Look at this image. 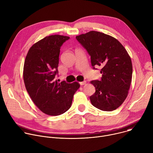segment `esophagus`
Wrapping results in <instances>:
<instances>
[{"label":"esophagus","mask_w":153,"mask_h":153,"mask_svg":"<svg viewBox=\"0 0 153 153\" xmlns=\"http://www.w3.org/2000/svg\"><path fill=\"white\" fill-rule=\"evenodd\" d=\"M79 83H80V85H85V84L86 83V82L85 80V81H83V82H79Z\"/></svg>","instance_id":"1"}]
</instances>
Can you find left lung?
Wrapping results in <instances>:
<instances>
[{"label": "left lung", "mask_w": 153, "mask_h": 153, "mask_svg": "<svg viewBox=\"0 0 153 153\" xmlns=\"http://www.w3.org/2000/svg\"><path fill=\"white\" fill-rule=\"evenodd\" d=\"M91 56L93 68L99 66L102 77L91 83L95 92L90 97L92 105L103 111L119 108L127 98L132 78V63L124 47L115 38L90 31L76 36Z\"/></svg>", "instance_id": "obj_1"}]
</instances>
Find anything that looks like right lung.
Segmentation results:
<instances>
[{"label":"right lung","mask_w":153,"mask_h":153,"mask_svg":"<svg viewBox=\"0 0 153 153\" xmlns=\"http://www.w3.org/2000/svg\"><path fill=\"white\" fill-rule=\"evenodd\" d=\"M69 36H47L29 50L23 67L26 89L34 104L43 113L57 116L71 107L74 94L80 85L55 79L58 73L60 48Z\"/></svg>","instance_id":"obj_1"}]
</instances>
